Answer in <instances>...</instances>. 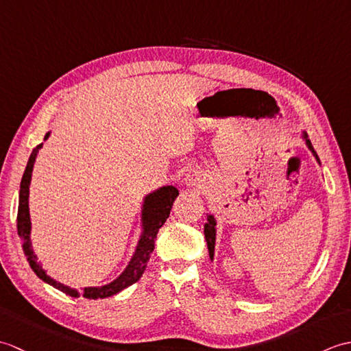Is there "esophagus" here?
<instances>
[{"mask_svg":"<svg viewBox=\"0 0 351 351\" xmlns=\"http://www.w3.org/2000/svg\"><path fill=\"white\" fill-rule=\"evenodd\" d=\"M184 184L187 185V187H197L200 184V175L197 173L196 170H190L187 175L184 176Z\"/></svg>","mask_w":351,"mask_h":351,"instance_id":"esophagus-1","label":"esophagus"}]
</instances>
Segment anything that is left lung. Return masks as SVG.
Listing matches in <instances>:
<instances>
[{
  "mask_svg": "<svg viewBox=\"0 0 351 351\" xmlns=\"http://www.w3.org/2000/svg\"><path fill=\"white\" fill-rule=\"evenodd\" d=\"M303 138H304V141H306V146H308V149L309 151L312 152V155L315 156L317 158V161H318V164H319V158H318V155H317V152L314 151V147H312V145H311V141L308 140V136H306V132H303V136H302ZM208 221L205 223V226H204V234H205V240H206V244H208V252H210V258H211V261L214 259V249H215V234H217V229H215V226H217V221H215V219H214V215H208Z\"/></svg>",
  "mask_w": 351,
  "mask_h": 351,
  "instance_id": "8db88e82",
  "label": "left lung"
}]
</instances>
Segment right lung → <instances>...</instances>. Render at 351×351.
I'll return each mask as SVG.
<instances>
[{
  "instance_id": "1",
  "label": "right lung",
  "mask_w": 351,
  "mask_h": 351,
  "mask_svg": "<svg viewBox=\"0 0 351 351\" xmlns=\"http://www.w3.org/2000/svg\"><path fill=\"white\" fill-rule=\"evenodd\" d=\"M48 137H49V132H47L45 140ZM42 145L43 143L37 145L33 149L32 155H29V160L27 162V167L24 171V176H22L21 189H19L18 235L21 237L22 250H24V255L28 261L29 267H32V270L37 274V278H40L43 282L49 283V285L60 289L62 293L68 294L71 297L83 295L84 299L96 300V299H106V297L121 293L122 289L128 288L130 285H132V283H136L141 278L143 271L146 270L147 261L151 258V253L154 252V247H155L156 234H158L160 228L169 219L171 205H173L175 199L178 197V195H180V191H178V189H175L173 185H166V187H161L145 196L143 206H141L140 240L137 243L136 252H134L128 265H126V268L121 273V276L116 278L113 282H110L107 285H102V287H86L83 289V293H80V291H77L75 288H71L68 285H64V283L57 282L56 279H52L51 276L47 274V271L43 270V267L40 265L39 261H37V256L34 255V250L32 245V240H29V234H32V220H29V208H28L29 182H32V173H33L36 156Z\"/></svg>"
}]
</instances>
